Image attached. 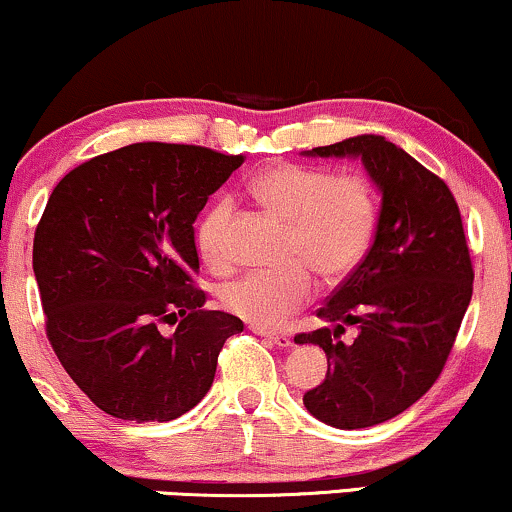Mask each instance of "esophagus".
<instances>
[{"label":"esophagus","mask_w":512,"mask_h":512,"mask_svg":"<svg viewBox=\"0 0 512 512\" xmlns=\"http://www.w3.org/2000/svg\"><path fill=\"white\" fill-rule=\"evenodd\" d=\"M250 331L257 333V335H262V338L271 340L278 347H290V345H293V338H290V335L283 333V331H267V328H262V326H250Z\"/></svg>","instance_id":"esophagus-1"}]
</instances>
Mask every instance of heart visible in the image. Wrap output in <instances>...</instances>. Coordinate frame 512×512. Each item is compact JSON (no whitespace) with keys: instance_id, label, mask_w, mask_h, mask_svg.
<instances>
[{"instance_id":"b5f03b06","label":"heart","mask_w":512,"mask_h":512,"mask_svg":"<svg viewBox=\"0 0 512 512\" xmlns=\"http://www.w3.org/2000/svg\"><path fill=\"white\" fill-rule=\"evenodd\" d=\"M250 191L264 208L290 222L288 262L295 264L281 271H248L224 283L219 300L226 312L271 328L312 300V271L323 281H340L359 267L378 224V196L364 174L297 163L260 172ZM231 219L234 200L217 198L196 226L198 252L212 269L231 262Z\"/></svg>"}]
</instances>
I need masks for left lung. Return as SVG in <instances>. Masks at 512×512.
<instances>
[{"mask_svg": "<svg viewBox=\"0 0 512 512\" xmlns=\"http://www.w3.org/2000/svg\"><path fill=\"white\" fill-rule=\"evenodd\" d=\"M321 158H361L383 200L366 257L319 309L335 328L297 333L328 357L326 380L304 394L314 418L340 430L385 423L435 385L472 297V260L458 203L416 158L364 134L312 148ZM357 325L352 346L339 340Z\"/></svg>", "mask_w": 512, "mask_h": 512, "instance_id": "obj_1", "label": "left lung"}]
</instances>
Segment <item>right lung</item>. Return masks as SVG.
Masks as SVG:
<instances>
[{"instance_id":"1","label":"right lung","mask_w":512,"mask_h":512,"mask_svg":"<svg viewBox=\"0 0 512 512\" xmlns=\"http://www.w3.org/2000/svg\"><path fill=\"white\" fill-rule=\"evenodd\" d=\"M243 155L189 144L122 146L56 184L35 229L32 269L47 338L108 416L165 420L210 390L238 316L205 309L193 222ZM160 322H177L172 336Z\"/></svg>"}]
</instances>
